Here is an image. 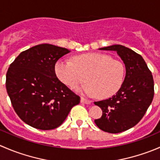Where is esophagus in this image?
<instances>
[{
	"label": "esophagus",
	"instance_id": "1",
	"mask_svg": "<svg viewBox=\"0 0 160 160\" xmlns=\"http://www.w3.org/2000/svg\"><path fill=\"white\" fill-rule=\"evenodd\" d=\"M80 101H81V103H83V104H90V103H91V101H90V100L88 99H86V98H83V97H81V98H80Z\"/></svg>",
	"mask_w": 160,
	"mask_h": 160
}]
</instances>
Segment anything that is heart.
I'll return each instance as SVG.
<instances>
[{
    "mask_svg": "<svg viewBox=\"0 0 160 160\" xmlns=\"http://www.w3.org/2000/svg\"><path fill=\"white\" fill-rule=\"evenodd\" d=\"M58 78L70 88L84 83L79 88L90 96L108 98L121 89L125 81V67L123 62L104 53L91 52L78 55L72 62L59 59L55 65Z\"/></svg>",
    "mask_w": 160,
    "mask_h": 160,
    "instance_id": "b5f03b06",
    "label": "heart"
}]
</instances>
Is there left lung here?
<instances>
[{
  "label": "left lung",
  "mask_w": 160,
  "mask_h": 160,
  "mask_svg": "<svg viewBox=\"0 0 160 160\" xmlns=\"http://www.w3.org/2000/svg\"><path fill=\"white\" fill-rule=\"evenodd\" d=\"M101 50L116 51L125 66V81L115 95L94 102L102 110L95 119L104 132L119 133L135 126L146 114L154 96V81L151 71L139 54L122 45H113Z\"/></svg>",
  "instance_id": "1"
}]
</instances>
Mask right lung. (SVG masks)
<instances>
[{
  "label": "right lung",
  "mask_w": 160,
  "mask_h": 160,
  "mask_svg": "<svg viewBox=\"0 0 160 160\" xmlns=\"http://www.w3.org/2000/svg\"><path fill=\"white\" fill-rule=\"evenodd\" d=\"M70 50L40 44L22 52L6 74L13 108L24 122L41 130L62 124L80 98L57 78L55 65Z\"/></svg>",
  "instance_id": "add662e5"
}]
</instances>
